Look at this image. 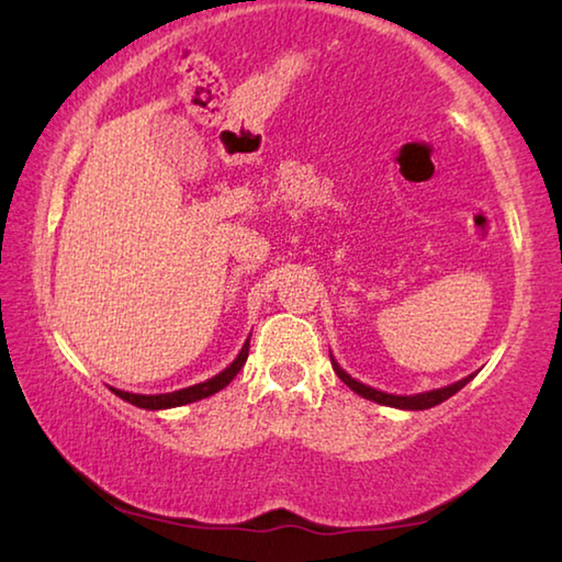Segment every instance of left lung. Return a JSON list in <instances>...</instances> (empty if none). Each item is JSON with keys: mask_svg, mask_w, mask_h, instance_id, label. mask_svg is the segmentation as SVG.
<instances>
[{"mask_svg": "<svg viewBox=\"0 0 562 562\" xmlns=\"http://www.w3.org/2000/svg\"><path fill=\"white\" fill-rule=\"evenodd\" d=\"M331 357V355H329ZM331 369H335L337 376L345 382L351 392H357L359 396L369 398V402H376V404H384V406H394V408H408V412H422V408H431L436 404L446 402V398L453 396L456 392H461V389L471 382L473 374H469L461 382L449 384L443 389H434V392H424V394H414V396H398V394H386V392H379V389H372L367 384L357 382V379H351L345 369H341L335 359H331Z\"/></svg>", "mask_w": 562, "mask_h": 562, "instance_id": "obj_1", "label": "left lung"}]
</instances>
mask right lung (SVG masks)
<instances>
[{"instance_id": "1", "label": "right lung", "mask_w": 562, "mask_h": 562, "mask_svg": "<svg viewBox=\"0 0 562 562\" xmlns=\"http://www.w3.org/2000/svg\"><path fill=\"white\" fill-rule=\"evenodd\" d=\"M247 351H250V339L245 341L240 355L235 357V361L231 367H225L221 374H215L213 379H207V382L201 384H193L188 389H178V392H170V394H131V392H121V389H111L113 394L121 396L123 402H128L133 406H140V408H150V412H158V408H173V406H183V404H193V402H201L205 396H213L215 392H221L227 384L233 382L240 372L243 364L247 361Z\"/></svg>"}]
</instances>
